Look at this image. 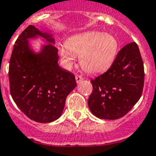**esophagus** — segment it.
Instances as JSON below:
<instances>
[{"label":"esophagus","mask_w":156,"mask_h":156,"mask_svg":"<svg viewBox=\"0 0 156 156\" xmlns=\"http://www.w3.org/2000/svg\"><path fill=\"white\" fill-rule=\"evenodd\" d=\"M84 79L81 76H80V75H76V82H80V80H82Z\"/></svg>","instance_id":"1"}]
</instances>
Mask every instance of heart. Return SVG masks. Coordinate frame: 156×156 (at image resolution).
Returning <instances> with one entry per match:
<instances>
[{
    "label": "heart",
    "instance_id": "1",
    "mask_svg": "<svg viewBox=\"0 0 156 156\" xmlns=\"http://www.w3.org/2000/svg\"><path fill=\"white\" fill-rule=\"evenodd\" d=\"M119 44L111 34L89 31L70 37L59 48L64 63L70 66L76 56H80L83 70L90 74L100 73L108 69L114 61Z\"/></svg>",
    "mask_w": 156,
    "mask_h": 156
}]
</instances>
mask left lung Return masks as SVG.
I'll list each match as a JSON object with an SVG mask.
<instances>
[{
  "label": "left lung",
  "mask_w": 156,
  "mask_h": 156,
  "mask_svg": "<svg viewBox=\"0 0 156 156\" xmlns=\"http://www.w3.org/2000/svg\"><path fill=\"white\" fill-rule=\"evenodd\" d=\"M144 64L136 42L118 52L105 73L90 80L92 93L88 105L92 114L105 120H116L129 112L141 96Z\"/></svg>",
  "instance_id": "left-lung-1"
}]
</instances>
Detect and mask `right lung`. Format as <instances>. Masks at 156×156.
Here are the masks:
<instances>
[{
    "instance_id": "obj_1",
    "label": "right lung",
    "mask_w": 156,
    "mask_h": 156,
    "mask_svg": "<svg viewBox=\"0 0 156 156\" xmlns=\"http://www.w3.org/2000/svg\"><path fill=\"white\" fill-rule=\"evenodd\" d=\"M36 35L47 37L35 27L28 26L16 41L8 72L10 92L28 118L49 123L61 115L67 95L76 86V81L74 74L59 66L55 46L51 44L40 54H33L27 39Z\"/></svg>"
}]
</instances>
